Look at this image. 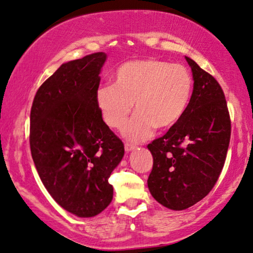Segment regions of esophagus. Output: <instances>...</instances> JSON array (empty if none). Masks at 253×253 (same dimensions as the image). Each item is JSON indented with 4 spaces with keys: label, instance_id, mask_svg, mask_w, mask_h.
<instances>
[{
    "label": "esophagus",
    "instance_id": "34e87169",
    "mask_svg": "<svg viewBox=\"0 0 253 253\" xmlns=\"http://www.w3.org/2000/svg\"><path fill=\"white\" fill-rule=\"evenodd\" d=\"M136 148V146H134V144H130V143H126L125 144V150L127 151V153H129V151L134 150Z\"/></svg>",
    "mask_w": 253,
    "mask_h": 253
}]
</instances>
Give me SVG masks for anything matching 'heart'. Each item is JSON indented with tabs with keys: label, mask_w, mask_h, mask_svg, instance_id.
<instances>
[{
	"label": "heart",
	"mask_w": 253,
	"mask_h": 253,
	"mask_svg": "<svg viewBox=\"0 0 253 253\" xmlns=\"http://www.w3.org/2000/svg\"><path fill=\"white\" fill-rule=\"evenodd\" d=\"M113 81V85L97 90V106L104 123L119 129L134 103L137 114L123 128V136L133 142L148 139L155 128L169 129L179 123L193 93V77L186 67L156 59L123 63Z\"/></svg>",
	"instance_id": "1"
}]
</instances>
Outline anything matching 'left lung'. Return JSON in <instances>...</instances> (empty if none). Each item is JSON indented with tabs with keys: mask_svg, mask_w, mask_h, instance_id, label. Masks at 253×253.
Here are the masks:
<instances>
[{
	"mask_svg": "<svg viewBox=\"0 0 253 253\" xmlns=\"http://www.w3.org/2000/svg\"><path fill=\"white\" fill-rule=\"evenodd\" d=\"M193 75L190 106L166 135L148 144L154 158L148 178L154 199L183 211L204 199L223 169L231 124L217 81L185 56Z\"/></svg>",
	"mask_w": 253,
	"mask_h": 253,
	"instance_id": "1",
	"label": "left lung"
}]
</instances>
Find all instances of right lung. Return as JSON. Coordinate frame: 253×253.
<instances>
[{
    "label": "right lung",
    "instance_id": "1",
    "mask_svg": "<svg viewBox=\"0 0 253 253\" xmlns=\"http://www.w3.org/2000/svg\"><path fill=\"white\" fill-rule=\"evenodd\" d=\"M106 58L98 52L62 63L38 89L30 114L40 179L63 210L79 217L96 216L111 204L109 177L125 154L96 103Z\"/></svg>",
    "mask_w": 253,
    "mask_h": 253
}]
</instances>
